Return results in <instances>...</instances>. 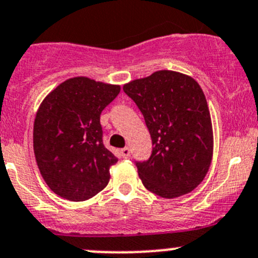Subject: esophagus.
Instances as JSON below:
<instances>
[{"instance_id": "34e87169", "label": "esophagus", "mask_w": 258, "mask_h": 258, "mask_svg": "<svg viewBox=\"0 0 258 258\" xmlns=\"http://www.w3.org/2000/svg\"><path fill=\"white\" fill-rule=\"evenodd\" d=\"M121 155H122V158H124V159L130 158V156H131V150H130L128 148L121 149Z\"/></svg>"}]
</instances>
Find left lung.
Here are the masks:
<instances>
[{
	"label": "left lung",
	"mask_w": 258,
	"mask_h": 258,
	"mask_svg": "<svg viewBox=\"0 0 258 258\" xmlns=\"http://www.w3.org/2000/svg\"><path fill=\"white\" fill-rule=\"evenodd\" d=\"M123 91L143 113L153 141L148 160L136 163L143 184L164 199L186 195L201 183L213 158V127L205 94L179 72L156 71Z\"/></svg>",
	"instance_id": "left-lung-1"
}]
</instances>
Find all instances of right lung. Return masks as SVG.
I'll use <instances>...</instances> for the list:
<instances>
[{
  "instance_id": "add662e5",
  "label": "right lung",
  "mask_w": 258,
  "mask_h": 258,
  "mask_svg": "<svg viewBox=\"0 0 258 258\" xmlns=\"http://www.w3.org/2000/svg\"><path fill=\"white\" fill-rule=\"evenodd\" d=\"M119 90L80 76L59 84L40 104L33 132L35 160L58 196L85 201L109 182L118 159L103 144L100 114Z\"/></svg>"
}]
</instances>
